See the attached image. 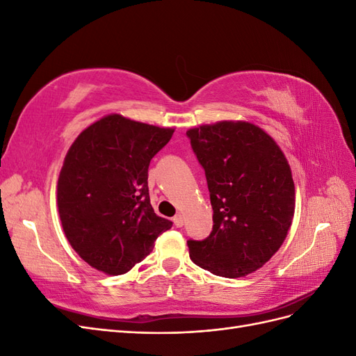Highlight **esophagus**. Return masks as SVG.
<instances>
[{
	"label": "esophagus",
	"instance_id": "34e87169",
	"mask_svg": "<svg viewBox=\"0 0 356 356\" xmlns=\"http://www.w3.org/2000/svg\"><path fill=\"white\" fill-rule=\"evenodd\" d=\"M174 224L177 225V227H182V225H184V217H182L181 213L175 215V217H174Z\"/></svg>",
	"mask_w": 356,
	"mask_h": 356
}]
</instances>
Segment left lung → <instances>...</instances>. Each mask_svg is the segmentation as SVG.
Returning <instances> with one entry per match:
<instances>
[{
	"instance_id": "left-lung-1",
	"label": "left lung",
	"mask_w": 356,
	"mask_h": 356,
	"mask_svg": "<svg viewBox=\"0 0 356 356\" xmlns=\"http://www.w3.org/2000/svg\"><path fill=\"white\" fill-rule=\"evenodd\" d=\"M207 175L212 232L187 241L199 267L239 277L263 267L284 243L296 208L291 168L272 136L246 122H220L187 131Z\"/></svg>"
}]
</instances>
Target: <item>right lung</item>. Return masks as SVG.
Returning <instances> with one entry per match:
<instances>
[{
  "label": "right lung",
  "instance_id": "obj_1",
  "mask_svg": "<svg viewBox=\"0 0 356 356\" xmlns=\"http://www.w3.org/2000/svg\"><path fill=\"white\" fill-rule=\"evenodd\" d=\"M174 129L106 115L77 136L58 179V208L74 251L96 270L123 275L153 251L172 221L156 215L148 166Z\"/></svg>",
  "mask_w": 356,
  "mask_h": 356
}]
</instances>
